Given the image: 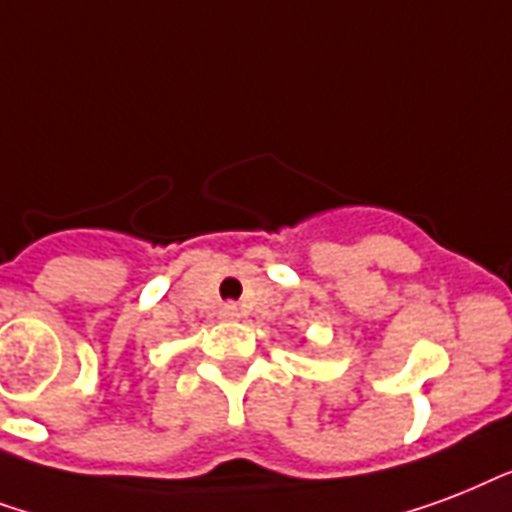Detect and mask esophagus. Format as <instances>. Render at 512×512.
Returning <instances> with one entry per match:
<instances>
[{
	"label": "esophagus",
	"mask_w": 512,
	"mask_h": 512,
	"mask_svg": "<svg viewBox=\"0 0 512 512\" xmlns=\"http://www.w3.org/2000/svg\"><path fill=\"white\" fill-rule=\"evenodd\" d=\"M221 318H227V320L240 318V307H237V304H224V307H221Z\"/></svg>",
	"instance_id": "obj_1"
}]
</instances>
